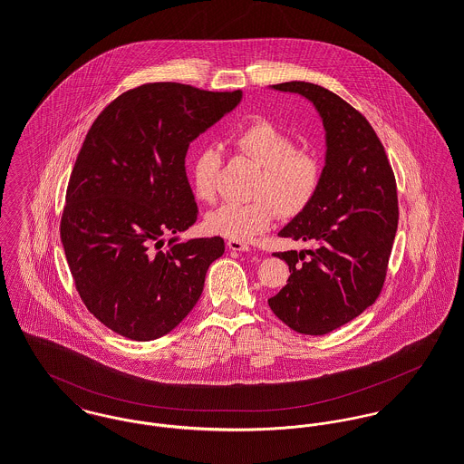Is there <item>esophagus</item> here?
I'll return each instance as SVG.
<instances>
[{
	"label": "esophagus",
	"mask_w": 464,
	"mask_h": 464,
	"mask_svg": "<svg viewBox=\"0 0 464 464\" xmlns=\"http://www.w3.org/2000/svg\"><path fill=\"white\" fill-rule=\"evenodd\" d=\"M227 246H228V250H232V252H248V250H250V246H248L246 243L239 241V239H228V241H227Z\"/></svg>",
	"instance_id": "obj_1"
}]
</instances>
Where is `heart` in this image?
<instances>
[{
	"label": "heart",
	"instance_id": "b5f03b06",
	"mask_svg": "<svg viewBox=\"0 0 464 464\" xmlns=\"http://www.w3.org/2000/svg\"><path fill=\"white\" fill-rule=\"evenodd\" d=\"M234 146L261 166L256 184L257 198L227 201L210 210L205 218L208 232L239 241L250 239L273 223L276 208L282 216L293 218L311 205L322 186L324 166L314 151L296 148L293 133L261 118L234 135ZM221 166L223 151L218 144H205L195 153L189 182L197 198L216 199Z\"/></svg>",
	"mask_w": 464,
	"mask_h": 464
}]
</instances>
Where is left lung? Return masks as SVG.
<instances>
[{
  "label": "left lung",
  "mask_w": 464,
  "mask_h": 464,
  "mask_svg": "<svg viewBox=\"0 0 464 464\" xmlns=\"http://www.w3.org/2000/svg\"><path fill=\"white\" fill-rule=\"evenodd\" d=\"M271 89L314 105L327 151L316 197L278 232L318 248L275 254L291 275L267 304L289 329L324 335L357 318L381 295L398 227L395 175L372 125L343 98L309 82Z\"/></svg>",
  "instance_id": "left-lung-1"
}]
</instances>
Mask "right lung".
<instances>
[{
    "mask_svg": "<svg viewBox=\"0 0 464 464\" xmlns=\"http://www.w3.org/2000/svg\"><path fill=\"white\" fill-rule=\"evenodd\" d=\"M241 91L144 83L96 118L76 157L61 239L76 291L105 327L133 341L173 331L197 305L221 237L180 241L198 214L186 155ZM174 237L166 246L163 237Z\"/></svg>",
    "mask_w": 464,
    "mask_h": 464,
    "instance_id": "right-lung-1",
    "label": "right lung"
}]
</instances>
